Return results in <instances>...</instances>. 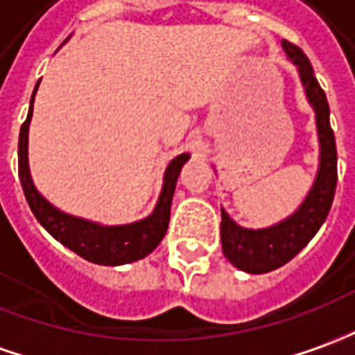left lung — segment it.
I'll list each match as a JSON object with an SVG mask.
<instances>
[{
  "label": "left lung",
  "mask_w": 355,
  "mask_h": 355,
  "mask_svg": "<svg viewBox=\"0 0 355 355\" xmlns=\"http://www.w3.org/2000/svg\"><path fill=\"white\" fill-rule=\"evenodd\" d=\"M289 60L299 67V76L305 85L311 105L317 112V128L320 141V167L315 187L309 192L303 206L286 221L268 229H243L221 209V247L227 260L248 274H264L284 266L293 259L301 248L315 237L320 225L329 216L338 168H336V141L330 128V108L327 95L319 85L309 58L289 40L282 42Z\"/></svg>",
  "instance_id": "8db88e82"
}]
</instances>
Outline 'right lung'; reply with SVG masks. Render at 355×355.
Returning <instances> with one entry per match:
<instances>
[{
  "label": "right lung",
  "instance_id": "add662e5",
  "mask_svg": "<svg viewBox=\"0 0 355 355\" xmlns=\"http://www.w3.org/2000/svg\"><path fill=\"white\" fill-rule=\"evenodd\" d=\"M35 93L31 98L28 116L23 122L21 134H19V178H21V187H23L26 202L33 209L35 218L56 241H60L62 245H66L69 250L77 252L81 259L89 260V262L105 264V266H118V264H128V262L144 259L146 254H149L157 247L161 239L167 233L168 219H171V202H173V194H175V187H177L178 173L187 163L188 155L182 153L168 163L167 173H165V187L159 198L157 208L147 219L130 223V225H120V227H103V225H96L85 219L62 214L60 209L50 206L44 198L36 192L31 175H28V163H26L28 136L26 134H28V122L33 116Z\"/></svg>",
  "mask_w": 355,
  "mask_h": 355
}]
</instances>
